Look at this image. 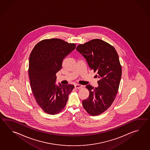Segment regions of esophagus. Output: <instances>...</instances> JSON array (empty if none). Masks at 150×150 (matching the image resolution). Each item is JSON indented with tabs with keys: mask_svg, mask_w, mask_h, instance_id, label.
Listing matches in <instances>:
<instances>
[{
	"mask_svg": "<svg viewBox=\"0 0 150 150\" xmlns=\"http://www.w3.org/2000/svg\"><path fill=\"white\" fill-rule=\"evenodd\" d=\"M74 87L76 88V89H79V88H82V85H79V84H75L74 85Z\"/></svg>",
	"mask_w": 150,
	"mask_h": 150,
	"instance_id": "esophagus-1",
	"label": "esophagus"
}]
</instances>
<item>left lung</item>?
<instances>
[{"instance_id": "obj_1", "label": "left lung", "mask_w": 150, "mask_h": 150, "mask_svg": "<svg viewBox=\"0 0 150 150\" xmlns=\"http://www.w3.org/2000/svg\"><path fill=\"white\" fill-rule=\"evenodd\" d=\"M76 49L100 78L98 87L86 86L89 95L83 100V107L91 115H100L112 105L118 92L122 76L118 54L112 45L98 38L79 45Z\"/></svg>"}]
</instances>
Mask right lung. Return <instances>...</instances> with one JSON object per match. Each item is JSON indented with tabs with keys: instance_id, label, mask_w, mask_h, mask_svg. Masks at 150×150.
I'll return each instance as SVG.
<instances>
[{
	"instance_id": "1",
	"label": "right lung",
	"mask_w": 150,
	"mask_h": 150,
	"mask_svg": "<svg viewBox=\"0 0 150 150\" xmlns=\"http://www.w3.org/2000/svg\"><path fill=\"white\" fill-rule=\"evenodd\" d=\"M76 47L62 39H45L35 45L30 54L28 74L32 92L38 105L48 114L56 115L64 108L74 87L54 83L63 59Z\"/></svg>"
}]
</instances>
